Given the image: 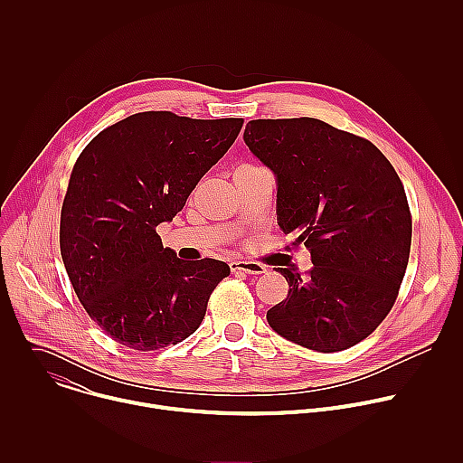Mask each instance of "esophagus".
<instances>
[{
  "label": "esophagus",
  "mask_w": 463,
  "mask_h": 463,
  "mask_svg": "<svg viewBox=\"0 0 463 463\" xmlns=\"http://www.w3.org/2000/svg\"><path fill=\"white\" fill-rule=\"evenodd\" d=\"M229 268H231L232 273H247V275H252V277H258V275L266 273V268L260 266V263H254V261L232 260V261L229 263Z\"/></svg>",
  "instance_id": "34e87169"
}]
</instances>
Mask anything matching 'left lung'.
Listing matches in <instances>:
<instances>
[{
    "label": "left lung",
    "mask_w": 463,
    "mask_h": 463,
    "mask_svg": "<svg viewBox=\"0 0 463 463\" xmlns=\"http://www.w3.org/2000/svg\"><path fill=\"white\" fill-rule=\"evenodd\" d=\"M243 141L277 177V222L311 254L302 277L280 268L288 298L268 311L304 348L341 352L392 309L407 271L412 218L402 179L366 139L318 118L249 120Z\"/></svg>",
    "instance_id": "left-lung-1"
}]
</instances>
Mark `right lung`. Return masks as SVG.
<instances>
[{
    "label": "right lung",
    "mask_w": 463,
    "mask_h": 463,
    "mask_svg": "<svg viewBox=\"0 0 463 463\" xmlns=\"http://www.w3.org/2000/svg\"><path fill=\"white\" fill-rule=\"evenodd\" d=\"M241 118L143 111L106 128L75 163L60 218L65 271L88 315L139 352L177 345L200 327L225 261H184L156 227L236 141Z\"/></svg>",
    "instance_id": "right-lung-1"
}]
</instances>
